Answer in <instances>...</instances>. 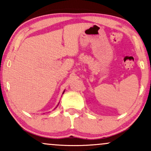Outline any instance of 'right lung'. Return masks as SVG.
<instances>
[{"mask_svg": "<svg viewBox=\"0 0 151 151\" xmlns=\"http://www.w3.org/2000/svg\"><path fill=\"white\" fill-rule=\"evenodd\" d=\"M65 91H63V93H62V94H63V93H64V92H65ZM59 104H60V103H59ZM59 104H58V106H56V107H55V109H56V108H57V107H58V106Z\"/></svg>", "mask_w": 151, "mask_h": 151, "instance_id": "1", "label": "right lung"}]
</instances>
